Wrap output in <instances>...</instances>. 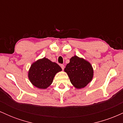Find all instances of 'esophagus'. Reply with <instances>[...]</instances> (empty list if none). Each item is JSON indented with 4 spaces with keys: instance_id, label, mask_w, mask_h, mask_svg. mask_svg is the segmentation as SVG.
Masks as SVG:
<instances>
[{
    "instance_id": "obj_1",
    "label": "esophagus",
    "mask_w": 123,
    "mask_h": 123,
    "mask_svg": "<svg viewBox=\"0 0 123 123\" xmlns=\"http://www.w3.org/2000/svg\"><path fill=\"white\" fill-rule=\"evenodd\" d=\"M60 66H61V68H62V70H63L64 69V68H65V66L63 65V64H61L60 65Z\"/></svg>"
}]
</instances>
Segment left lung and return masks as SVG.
Here are the masks:
<instances>
[{
  "instance_id": "obj_1",
  "label": "left lung",
  "mask_w": 123,
  "mask_h": 123,
  "mask_svg": "<svg viewBox=\"0 0 123 123\" xmlns=\"http://www.w3.org/2000/svg\"><path fill=\"white\" fill-rule=\"evenodd\" d=\"M65 72L67 73L70 82L76 88H84L92 80L93 69L88 62L77 56L72 57L66 65Z\"/></svg>"
}]
</instances>
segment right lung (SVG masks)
<instances>
[{"label": "right lung", "mask_w": 123, "mask_h": 123, "mask_svg": "<svg viewBox=\"0 0 123 123\" xmlns=\"http://www.w3.org/2000/svg\"><path fill=\"white\" fill-rule=\"evenodd\" d=\"M61 70V68L57 63L43 58L32 65L28 77L33 86L45 89L51 84L56 73Z\"/></svg>", "instance_id": "1"}]
</instances>
